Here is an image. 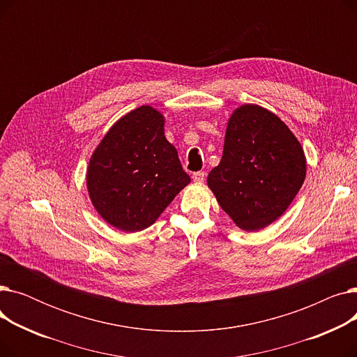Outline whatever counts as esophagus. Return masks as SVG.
<instances>
[{"label":"esophagus","instance_id":"esophagus-1","mask_svg":"<svg viewBox=\"0 0 357 357\" xmlns=\"http://www.w3.org/2000/svg\"><path fill=\"white\" fill-rule=\"evenodd\" d=\"M192 179H194V182H204V179H205V172H202V171H199V172H195L194 175H192Z\"/></svg>","mask_w":357,"mask_h":357}]
</instances>
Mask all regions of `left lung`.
<instances>
[{"instance_id":"8db88e82","label":"left lung","mask_w":357,"mask_h":357,"mask_svg":"<svg viewBox=\"0 0 357 357\" xmlns=\"http://www.w3.org/2000/svg\"><path fill=\"white\" fill-rule=\"evenodd\" d=\"M305 172L304 150L285 123L248 104L230 117L222 158L207 182L240 229L257 231L287 211Z\"/></svg>"}]
</instances>
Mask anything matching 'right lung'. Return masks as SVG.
<instances>
[{
    "mask_svg": "<svg viewBox=\"0 0 357 357\" xmlns=\"http://www.w3.org/2000/svg\"><path fill=\"white\" fill-rule=\"evenodd\" d=\"M163 117L142 105L109 128L93 152L88 192L101 217L123 231H140L191 182L176 149L163 131Z\"/></svg>",
    "mask_w": 357,
    "mask_h": 357,
    "instance_id": "1",
    "label": "right lung"
}]
</instances>
